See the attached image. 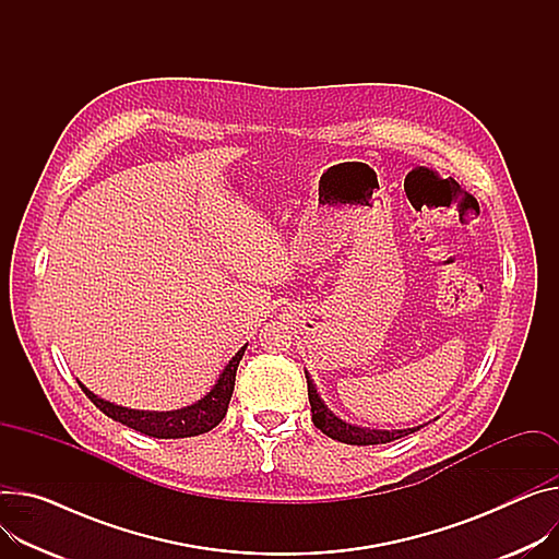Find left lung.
<instances>
[{"mask_svg": "<svg viewBox=\"0 0 559 559\" xmlns=\"http://www.w3.org/2000/svg\"><path fill=\"white\" fill-rule=\"evenodd\" d=\"M307 373V382H309V403H311V416L318 429H322V435H326L333 441L347 443V445H380V443H390L396 439H403L412 432H418V427H407V429H369V427H360V425H352L347 420H342L340 416H335L324 401L320 399L313 378Z\"/></svg>", "mask_w": 559, "mask_h": 559, "instance_id": "1", "label": "left lung"}]
</instances>
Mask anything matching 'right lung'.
<instances>
[{
  "label": "right lung",
  "mask_w": 559,
  "mask_h": 559,
  "mask_svg": "<svg viewBox=\"0 0 559 559\" xmlns=\"http://www.w3.org/2000/svg\"><path fill=\"white\" fill-rule=\"evenodd\" d=\"M248 345H243L224 367V371L219 373L217 382L212 384L210 392L199 399L197 403L181 407V409H169V412H150V409H130L122 407L116 403H109L100 396H96L92 390L84 388L82 382H78L82 392L92 399V403L107 414L109 418L136 429V432L145 435V437H154V439H188V437H199L210 432L212 427H217L226 412H228V403L235 390V376H237V367L239 360L243 358Z\"/></svg>",
  "instance_id": "obj_1"
}]
</instances>
